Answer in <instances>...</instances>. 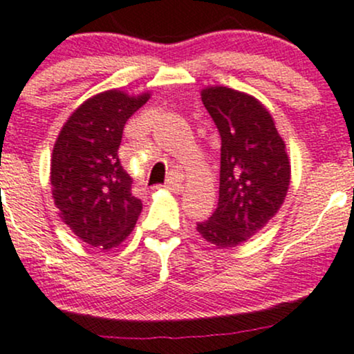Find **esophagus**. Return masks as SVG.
I'll list each match as a JSON object with an SVG mask.
<instances>
[{"label": "esophagus", "instance_id": "obj_1", "mask_svg": "<svg viewBox=\"0 0 354 354\" xmlns=\"http://www.w3.org/2000/svg\"><path fill=\"white\" fill-rule=\"evenodd\" d=\"M165 188L169 189V192H173V193L181 192V188H183V178H181L178 173H173L169 176V180H167V183L165 185Z\"/></svg>", "mask_w": 354, "mask_h": 354}]
</instances>
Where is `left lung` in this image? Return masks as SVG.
Here are the masks:
<instances>
[{"label": "left lung", "mask_w": 354, "mask_h": 354, "mask_svg": "<svg viewBox=\"0 0 354 354\" xmlns=\"http://www.w3.org/2000/svg\"><path fill=\"white\" fill-rule=\"evenodd\" d=\"M200 95L222 146L218 205L196 230L218 249L236 248L283 205L292 167L285 140L258 98L227 86H207Z\"/></svg>", "instance_id": "obj_1"}]
</instances>
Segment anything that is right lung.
Listing matches in <instances>:
<instances>
[{
	"label": "right lung",
	"mask_w": 354,
	"mask_h": 354,
	"mask_svg": "<svg viewBox=\"0 0 354 354\" xmlns=\"http://www.w3.org/2000/svg\"><path fill=\"white\" fill-rule=\"evenodd\" d=\"M149 98L151 93H98L71 113L54 144L50 185L59 217L93 248L124 243L142 212L118 147L127 120Z\"/></svg>",
	"instance_id": "add662e5"
}]
</instances>
